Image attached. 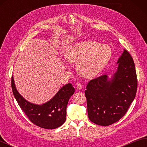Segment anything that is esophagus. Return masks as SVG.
I'll list each match as a JSON object with an SVG mask.
<instances>
[{
    "mask_svg": "<svg viewBox=\"0 0 147 147\" xmlns=\"http://www.w3.org/2000/svg\"><path fill=\"white\" fill-rule=\"evenodd\" d=\"M82 88V84L78 83L77 85H76V90H81Z\"/></svg>",
    "mask_w": 147,
    "mask_h": 147,
    "instance_id": "1",
    "label": "esophagus"
}]
</instances>
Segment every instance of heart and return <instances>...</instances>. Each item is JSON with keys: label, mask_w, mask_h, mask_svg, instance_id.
Returning <instances> with one entry per match:
<instances>
[{"label": "heart", "mask_w": 147, "mask_h": 147, "mask_svg": "<svg viewBox=\"0 0 147 147\" xmlns=\"http://www.w3.org/2000/svg\"><path fill=\"white\" fill-rule=\"evenodd\" d=\"M112 51L107 45L85 40L71 45L64 56L71 62H78V71L85 77H93L99 73L110 61Z\"/></svg>", "instance_id": "heart-1"}]
</instances>
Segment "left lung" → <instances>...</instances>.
I'll return each instance as SVG.
<instances>
[{"label":"left lung","mask_w":147,"mask_h":147,"mask_svg":"<svg viewBox=\"0 0 147 147\" xmlns=\"http://www.w3.org/2000/svg\"><path fill=\"white\" fill-rule=\"evenodd\" d=\"M117 64V70L111 77L104 74L90 81L85 91L88 117L97 125L106 126L116 123L125 115L135 98V65L125 49Z\"/></svg>","instance_id":"8db88e82"}]
</instances>
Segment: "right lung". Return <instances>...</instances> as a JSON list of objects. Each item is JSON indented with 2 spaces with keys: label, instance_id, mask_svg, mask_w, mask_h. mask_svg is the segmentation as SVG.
Returning a JSON list of instances; mask_svg holds the SVG:
<instances>
[{
  "label": "right lung",
  "instance_id": "right-lung-1",
  "mask_svg": "<svg viewBox=\"0 0 147 147\" xmlns=\"http://www.w3.org/2000/svg\"><path fill=\"white\" fill-rule=\"evenodd\" d=\"M11 86L20 107L35 125L47 129H53L64 123L68 101L74 93L72 84L67 83L62 86L50 100L41 105L28 102L18 92L13 76Z\"/></svg>",
  "mask_w": 147,
  "mask_h": 147
}]
</instances>
